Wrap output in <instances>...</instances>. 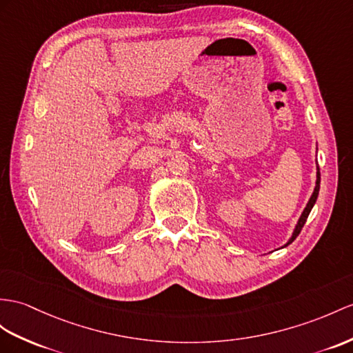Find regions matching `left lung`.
<instances>
[{
  "mask_svg": "<svg viewBox=\"0 0 353 353\" xmlns=\"http://www.w3.org/2000/svg\"><path fill=\"white\" fill-rule=\"evenodd\" d=\"M319 188H321V170H319V166H317V174H316V187H314V192H313V194H312V197H310V201H308L307 206H305V208H304L303 214H301V217H299V220H298V223H296V226H295L294 234H292V236H290L289 241H288L285 245H283V247H288L289 244L294 243V241H295V238L299 235L301 229L304 228L305 221H307V219H308V214H310L312 208H313L314 203H316L317 194H319Z\"/></svg>",
  "mask_w": 353,
  "mask_h": 353,
  "instance_id": "8db88e82",
  "label": "left lung"
}]
</instances>
